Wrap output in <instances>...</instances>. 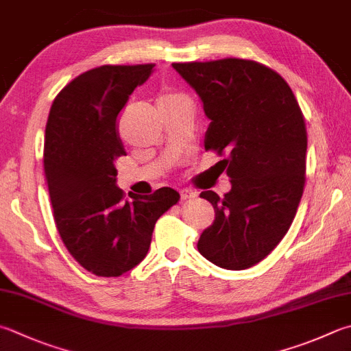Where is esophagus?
I'll list each match as a JSON object with an SVG mask.
<instances>
[{"label": "esophagus", "instance_id": "34e87169", "mask_svg": "<svg viewBox=\"0 0 351 351\" xmlns=\"http://www.w3.org/2000/svg\"><path fill=\"white\" fill-rule=\"evenodd\" d=\"M180 197L182 200H193V198L197 197V193H194V191L191 189H180Z\"/></svg>", "mask_w": 351, "mask_h": 351}]
</instances>
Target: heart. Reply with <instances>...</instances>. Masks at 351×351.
Masks as SVG:
<instances>
[{
  "mask_svg": "<svg viewBox=\"0 0 351 351\" xmlns=\"http://www.w3.org/2000/svg\"><path fill=\"white\" fill-rule=\"evenodd\" d=\"M174 95H162L160 97H158V102H163V101H168V99L173 97Z\"/></svg>",
  "mask_w": 351,
  "mask_h": 351,
  "instance_id": "1",
  "label": "heart"
}]
</instances>
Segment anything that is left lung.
Instances as JSON below:
<instances>
[{
  "mask_svg": "<svg viewBox=\"0 0 351 351\" xmlns=\"http://www.w3.org/2000/svg\"><path fill=\"white\" fill-rule=\"evenodd\" d=\"M195 90L210 121L204 149L218 154L229 193L203 191L215 220L197 249L215 266L243 270L278 246L292 224L306 182L307 131L287 82L255 61L226 58L173 64Z\"/></svg>",
  "mask_w": 351,
  "mask_h": 351,
  "instance_id": "left-lung-1",
  "label": "left lung"
}]
</instances>
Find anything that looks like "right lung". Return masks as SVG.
<instances>
[{"label":"right lung","instance_id":"right-lung-1","mask_svg":"<svg viewBox=\"0 0 351 351\" xmlns=\"http://www.w3.org/2000/svg\"><path fill=\"white\" fill-rule=\"evenodd\" d=\"M154 64L102 65L61 90L51 104L44 171L62 243L84 269L119 276L148 254L158 217L178 202L177 191L130 195L116 184V160L125 156L117 114Z\"/></svg>","mask_w":351,"mask_h":351}]
</instances>
